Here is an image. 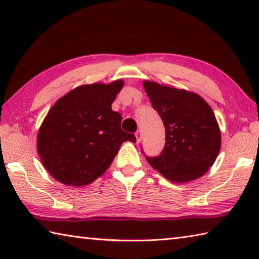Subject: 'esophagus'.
Wrapping results in <instances>:
<instances>
[{"instance_id":"obj_1","label":"esophagus","mask_w":259,"mask_h":259,"mask_svg":"<svg viewBox=\"0 0 259 259\" xmlns=\"http://www.w3.org/2000/svg\"><path fill=\"white\" fill-rule=\"evenodd\" d=\"M136 138H137V142L139 143L140 140H142V138H143V134H142V131L140 130H137V133H136Z\"/></svg>"}]
</instances>
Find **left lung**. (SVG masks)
<instances>
[{"instance_id": "8db88e82", "label": "left lung", "mask_w": 259, "mask_h": 259, "mask_svg": "<svg viewBox=\"0 0 259 259\" xmlns=\"http://www.w3.org/2000/svg\"><path fill=\"white\" fill-rule=\"evenodd\" d=\"M144 89L165 128L163 150L157 156H145L148 163L174 183L203 176L221 150V131L211 107L186 90L151 81H144Z\"/></svg>"}]
</instances>
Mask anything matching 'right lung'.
<instances>
[{
	"label": "right lung",
	"instance_id": "obj_1",
	"mask_svg": "<svg viewBox=\"0 0 259 259\" xmlns=\"http://www.w3.org/2000/svg\"><path fill=\"white\" fill-rule=\"evenodd\" d=\"M122 87L121 80L77 87L51 107L38 130L37 153L57 181L91 184L108 169L122 143L136 142L135 135L121 129V114L112 109Z\"/></svg>",
	"mask_w": 259,
	"mask_h": 259
}]
</instances>
